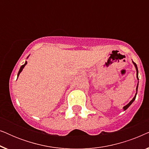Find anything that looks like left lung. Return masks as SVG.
Segmentation results:
<instances>
[{
    "instance_id": "obj_1",
    "label": "left lung",
    "mask_w": 149,
    "mask_h": 149,
    "mask_svg": "<svg viewBox=\"0 0 149 149\" xmlns=\"http://www.w3.org/2000/svg\"><path fill=\"white\" fill-rule=\"evenodd\" d=\"M132 62H133L134 65V66H135V68H136V77H137V79H138H138H138V67H137V65H136V63H134V62H133V61H132ZM138 83L137 87H136V94H135V96H134V97H133V99H132V100L130 101V102L128 103L127 105H125V107H123V110H124V111H125L126 109H128V107H129L131 105L132 103H133V102H134V100H135V99H136V94H137V91H138Z\"/></svg>"
}]
</instances>
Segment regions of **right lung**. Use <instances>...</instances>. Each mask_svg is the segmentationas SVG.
<instances>
[{
    "label": "right lung",
    "mask_w": 149,
    "mask_h": 149,
    "mask_svg": "<svg viewBox=\"0 0 149 149\" xmlns=\"http://www.w3.org/2000/svg\"><path fill=\"white\" fill-rule=\"evenodd\" d=\"M28 57H29V56H28V58H28ZM26 64H27V62H26V61L25 64H24V65H22V66L21 67H20V69H19V72H18V74H17V78H18V77H19V74H20V72H22V70H23L24 68V67H25V66H26Z\"/></svg>",
    "instance_id": "add662e5"
}]
</instances>
